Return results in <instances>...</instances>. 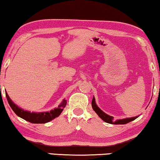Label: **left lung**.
Returning a JSON list of instances; mask_svg holds the SVG:
<instances>
[{
    "label": "left lung",
    "mask_w": 160,
    "mask_h": 160,
    "mask_svg": "<svg viewBox=\"0 0 160 160\" xmlns=\"http://www.w3.org/2000/svg\"><path fill=\"white\" fill-rule=\"evenodd\" d=\"M92 106L93 109L94 110L95 112L99 115V117L102 119V120H104L105 122L109 123V124H127L130 122L133 121L135 119H137V117H132V118H127V119H119V120H117V121H114V117L109 116L107 114H105L104 112H102L99 107H97V104L95 103V99L94 97L93 98L92 102Z\"/></svg>",
    "instance_id": "left-lung-1"
}]
</instances>
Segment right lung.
<instances>
[{"label": "right lung", "mask_w": 160, "mask_h": 160, "mask_svg": "<svg viewBox=\"0 0 160 160\" xmlns=\"http://www.w3.org/2000/svg\"><path fill=\"white\" fill-rule=\"evenodd\" d=\"M6 96L8 100V102L13 109V111L16 113V115H18L19 117L22 118V119L26 120L31 123H33V124H43V123H46L51 121V120L55 119L56 117H58L60 114L62 112L63 108L65 107L66 104V100H63L61 104L58 107V108L54 109L53 110H51L50 112H40V113H34V112H30L24 111L21 108H19L18 106H16L14 103L12 102L11 99H10L7 93H6Z\"/></svg>", "instance_id": "obj_1"}]
</instances>
